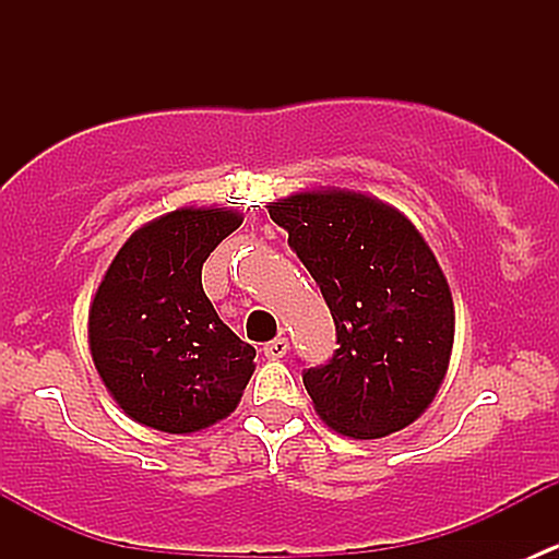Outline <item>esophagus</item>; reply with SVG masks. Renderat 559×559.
Masks as SVG:
<instances>
[{
  "instance_id": "obj_1",
  "label": "esophagus",
  "mask_w": 559,
  "mask_h": 559,
  "mask_svg": "<svg viewBox=\"0 0 559 559\" xmlns=\"http://www.w3.org/2000/svg\"><path fill=\"white\" fill-rule=\"evenodd\" d=\"M262 352L267 359H284L286 354H289V341H286V337H275V341L264 343Z\"/></svg>"
}]
</instances>
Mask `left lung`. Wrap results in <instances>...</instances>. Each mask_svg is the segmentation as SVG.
<instances>
[{"mask_svg": "<svg viewBox=\"0 0 559 559\" xmlns=\"http://www.w3.org/2000/svg\"><path fill=\"white\" fill-rule=\"evenodd\" d=\"M324 295L337 343L302 384L326 427L373 441L414 425L447 379L454 300L436 253L389 202L341 186L267 205Z\"/></svg>", "mask_w": 559, "mask_h": 559, "instance_id": "obj_1", "label": "left lung"}]
</instances>
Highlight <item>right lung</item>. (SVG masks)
I'll use <instances>...</instances> for the list:
<instances>
[{
    "label": "right lung",
    "mask_w": 559,
    "mask_h": 559,
    "mask_svg": "<svg viewBox=\"0 0 559 559\" xmlns=\"http://www.w3.org/2000/svg\"><path fill=\"white\" fill-rule=\"evenodd\" d=\"M243 224L233 207H178L118 248L88 308V348L118 408L138 425L191 436L238 408L253 373L202 292V262Z\"/></svg>",
    "instance_id": "right-lung-1"
}]
</instances>
